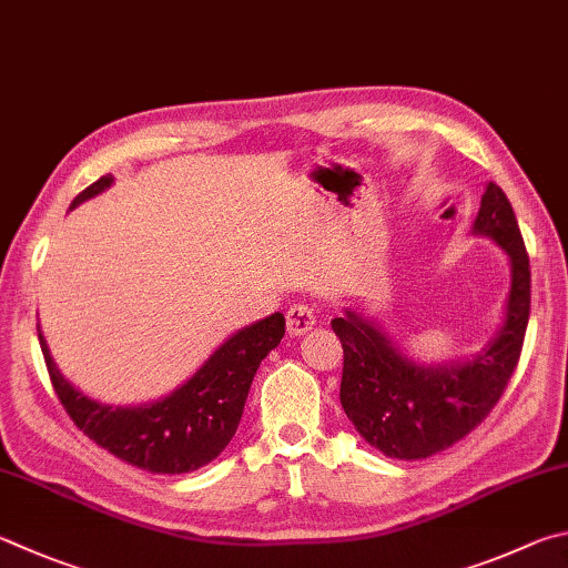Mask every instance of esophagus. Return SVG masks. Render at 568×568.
Instances as JSON below:
<instances>
[{
  "label": "esophagus",
  "mask_w": 568,
  "mask_h": 568,
  "mask_svg": "<svg viewBox=\"0 0 568 568\" xmlns=\"http://www.w3.org/2000/svg\"><path fill=\"white\" fill-rule=\"evenodd\" d=\"M317 323L313 307L307 305H293L291 311L285 313V325H287V333L293 337H301L305 335L307 329H313V325Z\"/></svg>",
  "instance_id": "34e87169"
}]
</instances>
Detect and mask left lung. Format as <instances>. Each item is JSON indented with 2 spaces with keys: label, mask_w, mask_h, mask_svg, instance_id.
Here are the masks:
<instances>
[{
  "label": "left lung",
  "mask_w": 568,
  "mask_h": 568,
  "mask_svg": "<svg viewBox=\"0 0 568 568\" xmlns=\"http://www.w3.org/2000/svg\"><path fill=\"white\" fill-rule=\"evenodd\" d=\"M471 235L497 243L509 257L501 323L477 353L427 365L357 307H345V315L329 323L345 353L339 383L345 415L359 437L389 459H427L467 437L497 405L519 363L531 273L517 215L497 183L484 189Z\"/></svg>",
  "instance_id": "obj_1"
}]
</instances>
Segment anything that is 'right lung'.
<instances>
[{"label":"right lung","mask_w":568,"mask_h":568,"mask_svg":"<svg viewBox=\"0 0 568 568\" xmlns=\"http://www.w3.org/2000/svg\"><path fill=\"white\" fill-rule=\"evenodd\" d=\"M113 176H101L81 191L69 209L111 189ZM39 333L41 353L61 405L79 429L113 457L151 474H185L205 467L229 447L243 417L253 377L285 335L283 313L235 329L203 365L166 397L143 405H106L74 387L57 367L47 337Z\"/></svg>","instance_id":"right-lung-1"}]
</instances>
